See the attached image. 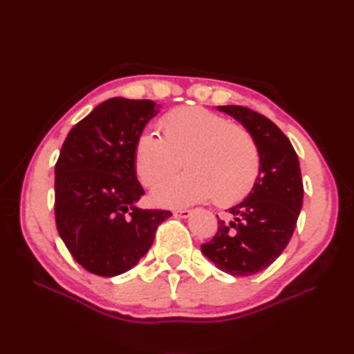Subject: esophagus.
Returning <instances> with one entry per match:
<instances>
[{"label": "esophagus", "instance_id": "1", "mask_svg": "<svg viewBox=\"0 0 354 354\" xmlns=\"http://www.w3.org/2000/svg\"><path fill=\"white\" fill-rule=\"evenodd\" d=\"M190 214H192V209H187V208L175 209V216L183 217V219H187V217H190Z\"/></svg>", "mask_w": 354, "mask_h": 354}]
</instances>
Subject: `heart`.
Segmentation results:
<instances>
[{"label": "heart", "instance_id": "obj_1", "mask_svg": "<svg viewBox=\"0 0 354 354\" xmlns=\"http://www.w3.org/2000/svg\"><path fill=\"white\" fill-rule=\"evenodd\" d=\"M161 137L146 132L135 146V170L146 187L183 178L153 194L161 205H185L213 198L219 207L239 204L259 181L261 156L254 135L242 124L199 106L167 112L158 124Z\"/></svg>", "mask_w": 354, "mask_h": 354}]
</instances>
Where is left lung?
I'll use <instances>...</instances> for the list:
<instances>
[{
	"label": "left lung",
	"mask_w": 354,
	"mask_h": 354,
	"mask_svg": "<svg viewBox=\"0 0 354 354\" xmlns=\"http://www.w3.org/2000/svg\"><path fill=\"white\" fill-rule=\"evenodd\" d=\"M242 123L257 141L261 156L259 181L245 201L217 217V232L201 246L223 272L248 277L280 257L297 227L303 207V179L295 149L275 123L250 108L217 106Z\"/></svg>",
	"instance_id": "1"
}]
</instances>
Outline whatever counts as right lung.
I'll return each instance as SVG.
<instances>
[{
    "instance_id": "1",
    "label": "right lung",
    "mask_w": 354,
    "mask_h": 354,
    "mask_svg": "<svg viewBox=\"0 0 354 354\" xmlns=\"http://www.w3.org/2000/svg\"><path fill=\"white\" fill-rule=\"evenodd\" d=\"M152 100L114 97L100 103L66 135L55 167L59 236L88 272L115 277L152 246L167 209H142L135 146L158 112Z\"/></svg>"
}]
</instances>
